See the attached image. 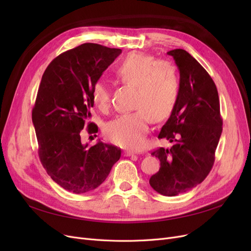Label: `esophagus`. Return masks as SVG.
Segmentation results:
<instances>
[{"instance_id":"1","label":"esophagus","mask_w":251,"mask_h":251,"mask_svg":"<svg viewBox=\"0 0 251 251\" xmlns=\"http://www.w3.org/2000/svg\"><path fill=\"white\" fill-rule=\"evenodd\" d=\"M124 155L125 156H131V155H134V152L131 151H124Z\"/></svg>"}]
</instances>
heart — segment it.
<instances>
[{
    "label": "heart",
    "instance_id": "b5f03b06",
    "mask_svg": "<svg viewBox=\"0 0 251 251\" xmlns=\"http://www.w3.org/2000/svg\"><path fill=\"white\" fill-rule=\"evenodd\" d=\"M115 76L124 85L134 86L132 107L136 110L117 116L104 128L107 137L122 148L139 150L146 141L149 119L160 122L173 112L178 99L179 78L173 63L135 51L119 62ZM92 100L100 110L111 103V88L102 80L92 85Z\"/></svg>",
    "mask_w": 251,
    "mask_h": 251
}]
</instances>
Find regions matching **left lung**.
<instances>
[{
	"label": "left lung",
	"instance_id": "8db88e82",
	"mask_svg": "<svg viewBox=\"0 0 251 251\" xmlns=\"http://www.w3.org/2000/svg\"><path fill=\"white\" fill-rule=\"evenodd\" d=\"M167 54L175 60L180 82L175 108L159 138L173 146L151 152L160 160L161 168L150 184L162 195L176 196L199 185L210 172L223 120L217 86L206 70L185 50Z\"/></svg>",
	"mask_w": 251,
	"mask_h": 251
}]
</instances>
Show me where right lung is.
Wrapping results in <instances>:
<instances>
[{
	"label": "right lung",
	"mask_w": 251,
	"mask_h": 251,
	"mask_svg": "<svg viewBox=\"0 0 251 251\" xmlns=\"http://www.w3.org/2000/svg\"><path fill=\"white\" fill-rule=\"evenodd\" d=\"M120 49L83 44L63 52L47 67L32 109L38 156L47 173L75 194L95 190L121 156V149L83 144L80 131L91 117L92 85L120 55ZM88 133L98 126L88 123Z\"/></svg>",
	"instance_id": "1"
}]
</instances>
